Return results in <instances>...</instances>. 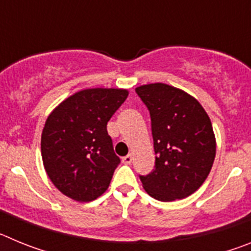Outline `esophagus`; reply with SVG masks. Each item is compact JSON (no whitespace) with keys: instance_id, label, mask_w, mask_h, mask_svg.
<instances>
[{"instance_id":"34e87169","label":"esophagus","mask_w":251,"mask_h":251,"mask_svg":"<svg viewBox=\"0 0 251 251\" xmlns=\"http://www.w3.org/2000/svg\"><path fill=\"white\" fill-rule=\"evenodd\" d=\"M132 161H133L132 153H129V154H127V156L122 158V162H123V163H126V165H130V162H132Z\"/></svg>"}]
</instances>
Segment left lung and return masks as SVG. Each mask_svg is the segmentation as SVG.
<instances>
[{"label":"left lung","instance_id":"8db88e82","mask_svg":"<svg viewBox=\"0 0 251 251\" xmlns=\"http://www.w3.org/2000/svg\"><path fill=\"white\" fill-rule=\"evenodd\" d=\"M150 110L154 170L139 176L156 200L170 202L197 191L205 182L216 154V139L207 113L183 90L163 83L136 88Z\"/></svg>","mask_w":251,"mask_h":251}]
</instances>
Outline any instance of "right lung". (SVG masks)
<instances>
[{"instance_id": "right-lung-1", "label": "right lung", "mask_w": 251, "mask_h": 251, "mask_svg": "<svg viewBox=\"0 0 251 251\" xmlns=\"http://www.w3.org/2000/svg\"><path fill=\"white\" fill-rule=\"evenodd\" d=\"M128 90L84 89L55 108L41 134V156L51 182L65 196L89 202L106 191L119 157L106 123Z\"/></svg>"}]
</instances>
